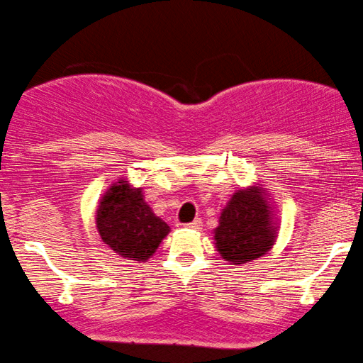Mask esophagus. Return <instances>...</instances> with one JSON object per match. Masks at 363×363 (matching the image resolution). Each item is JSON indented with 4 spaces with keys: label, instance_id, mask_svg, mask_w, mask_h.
Here are the masks:
<instances>
[{
    "label": "esophagus",
    "instance_id": "1",
    "mask_svg": "<svg viewBox=\"0 0 363 363\" xmlns=\"http://www.w3.org/2000/svg\"><path fill=\"white\" fill-rule=\"evenodd\" d=\"M186 228H190V229H197V231H199V229H202V220H200V219H195L194 223H189V224H186Z\"/></svg>",
    "mask_w": 363,
    "mask_h": 363
}]
</instances>
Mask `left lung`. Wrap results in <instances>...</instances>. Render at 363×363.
<instances>
[{"mask_svg":"<svg viewBox=\"0 0 363 363\" xmlns=\"http://www.w3.org/2000/svg\"><path fill=\"white\" fill-rule=\"evenodd\" d=\"M279 224L267 189L251 185L238 190L223 208L214 229L216 248L231 265H245L274 248Z\"/></svg>","mask_w":363,"mask_h":363,"instance_id":"1","label":"left lung"}]
</instances>
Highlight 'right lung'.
Instances as JSON below:
<instances>
[{"mask_svg":"<svg viewBox=\"0 0 363 363\" xmlns=\"http://www.w3.org/2000/svg\"><path fill=\"white\" fill-rule=\"evenodd\" d=\"M95 223L101 241L113 253L138 263H146L169 233V225L144 200L143 189L127 180L108 186L98 202Z\"/></svg>","mask_w":363,"mask_h":363,"instance_id":"obj_1","label":"right lung"}]
</instances>
